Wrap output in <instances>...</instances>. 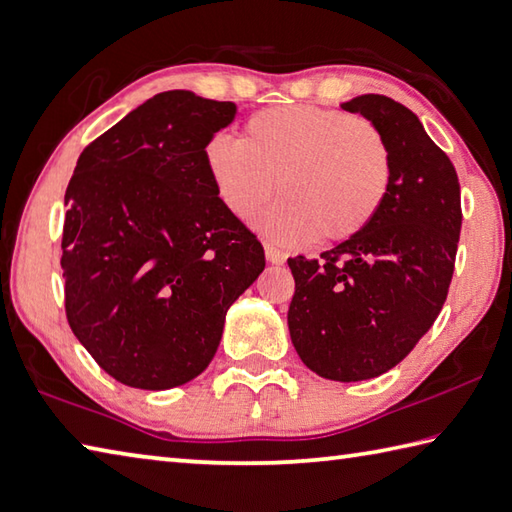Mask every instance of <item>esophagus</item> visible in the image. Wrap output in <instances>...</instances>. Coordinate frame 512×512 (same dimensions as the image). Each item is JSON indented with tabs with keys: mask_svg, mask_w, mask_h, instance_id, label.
Instances as JSON below:
<instances>
[{
	"mask_svg": "<svg viewBox=\"0 0 512 512\" xmlns=\"http://www.w3.org/2000/svg\"><path fill=\"white\" fill-rule=\"evenodd\" d=\"M265 258H267V263H272V265H281L285 260L283 252H278V249L272 245H265Z\"/></svg>",
	"mask_w": 512,
	"mask_h": 512,
	"instance_id": "obj_1",
	"label": "esophagus"
}]
</instances>
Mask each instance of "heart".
<instances>
[{"instance_id":"1","label":"heart","mask_w":512,"mask_h":512,"mask_svg":"<svg viewBox=\"0 0 512 512\" xmlns=\"http://www.w3.org/2000/svg\"><path fill=\"white\" fill-rule=\"evenodd\" d=\"M205 167L218 200L238 220H258L263 236L301 247L323 236L343 243L379 214L392 187L394 158L381 129L321 106H274L247 120L240 142L216 136Z\"/></svg>"}]
</instances>
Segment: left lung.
Instances as JSON below:
<instances>
[{
  "mask_svg": "<svg viewBox=\"0 0 512 512\" xmlns=\"http://www.w3.org/2000/svg\"><path fill=\"white\" fill-rule=\"evenodd\" d=\"M341 109L381 129L392 187L359 236L318 260L287 258L294 276L289 336L301 361L330 381H365L401 363L446 303L461 231L457 171L417 115L385 95Z\"/></svg>",
  "mask_w": 512,
  "mask_h": 512,
  "instance_id": "8db88e82",
  "label": "left lung"
}]
</instances>
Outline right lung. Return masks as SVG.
I'll return each instance as SVG.
<instances>
[{"mask_svg": "<svg viewBox=\"0 0 512 512\" xmlns=\"http://www.w3.org/2000/svg\"><path fill=\"white\" fill-rule=\"evenodd\" d=\"M234 118V102L153 95L82 151L66 187V318L129 388L196 379L227 310L265 269L263 245L218 200L202 156Z\"/></svg>", "mask_w": 512, "mask_h": 512, "instance_id": "1", "label": "right lung"}]
</instances>
